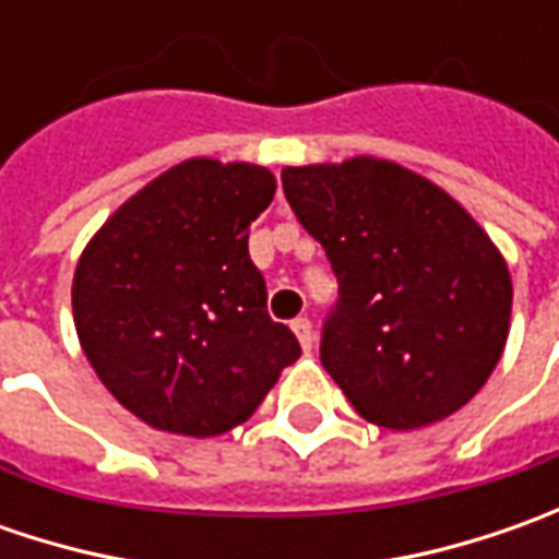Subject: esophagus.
<instances>
[{"mask_svg":"<svg viewBox=\"0 0 559 559\" xmlns=\"http://www.w3.org/2000/svg\"><path fill=\"white\" fill-rule=\"evenodd\" d=\"M292 333L298 335V342H301V348L305 352H311L313 348V326L308 317H298V320H292Z\"/></svg>","mask_w":559,"mask_h":559,"instance_id":"1","label":"esophagus"}]
</instances>
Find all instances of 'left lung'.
Wrapping results in <instances>:
<instances>
[{"mask_svg": "<svg viewBox=\"0 0 559 559\" xmlns=\"http://www.w3.org/2000/svg\"><path fill=\"white\" fill-rule=\"evenodd\" d=\"M283 189L338 276L320 360L376 426L451 417L504 355V254L441 186L385 158L283 167Z\"/></svg>", "mask_w": 559, "mask_h": 559, "instance_id": "1", "label": "left lung"}]
</instances>
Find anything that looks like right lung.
I'll use <instances>...</instances> for the list:
<instances>
[{"mask_svg":"<svg viewBox=\"0 0 559 559\" xmlns=\"http://www.w3.org/2000/svg\"><path fill=\"white\" fill-rule=\"evenodd\" d=\"M276 177L248 162L189 158L120 204L86 242L71 305L102 385L142 423L192 439L246 423L301 357L267 313L248 226Z\"/></svg>","mask_w":559,"mask_h":559,"instance_id":"right-lung-1","label":"right lung"}]
</instances>
